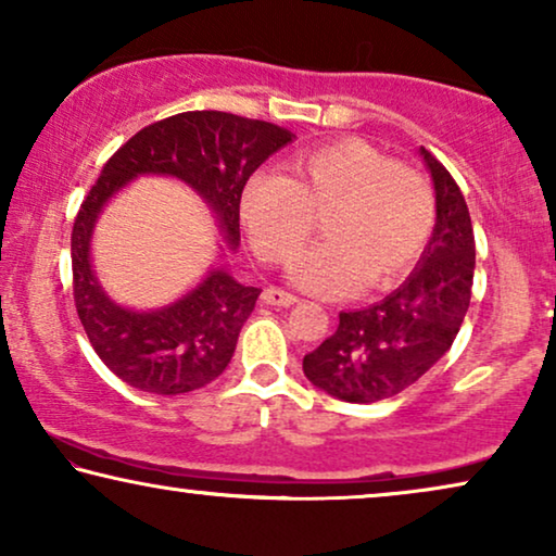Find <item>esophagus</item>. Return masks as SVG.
Masks as SVG:
<instances>
[{
  "instance_id": "obj_1",
  "label": "esophagus",
  "mask_w": 556,
  "mask_h": 556,
  "mask_svg": "<svg viewBox=\"0 0 556 556\" xmlns=\"http://www.w3.org/2000/svg\"><path fill=\"white\" fill-rule=\"evenodd\" d=\"M262 300L266 302V305H277V307H290L298 302V298L290 292L279 290V287H266V290L262 292Z\"/></svg>"
}]
</instances>
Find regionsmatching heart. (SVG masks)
Returning a JSON list of instances; mask_svg holds the SVG:
<instances>
[{
  "label": "heart",
  "mask_w": 556,
  "mask_h": 556,
  "mask_svg": "<svg viewBox=\"0 0 556 556\" xmlns=\"http://www.w3.org/2000/svg\"><path fill=\"white\" fill-rule=\"evenodd\" d=\"M290 177L256 173L241 192V224L266 264L292 262L320 216V243L292 266L323 298L383 290L412 269L434 228L427 177L366 139H332L292 154Z\"/></svg>",
  "instance_id": "b5f03b06"
}]
</instances>
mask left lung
<instances>
[{
    "label": "left lung",
    "mask_w": 556,
    "mask_h": 556,
    "mask_svg": "<svg viewBox=\"0 0 556 556\" xmlns=\"http://www.w3.org/2000/svg\"><path fill=\"white\" fill-rule=\"evenodd\" d=\"M425 162L438 192V224L419 266L387 300L338 315V330L302 358L325 394L374 404L409 389L450 351L465 320L476 271L468 203L440 160Z\"/></svg>",
    "instance_id": "1"
}]
</instances>
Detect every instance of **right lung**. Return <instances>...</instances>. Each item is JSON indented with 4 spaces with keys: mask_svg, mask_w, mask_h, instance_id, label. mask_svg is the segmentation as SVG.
Returning <instances> with one entry per match:
<instances>
[{
    "mask_svg": "<svg viewBox=\"0 0 556 556\" xmlns=\"http://www.w3.org/2000/svg\"><path fill=\"white\" fill-rule=\"evenodd\" d=\"M287 142L292 135L277 124L226 111H185L137 131L103 165L73 220V300L96 355L129 387L175 396L218 379L262 290L216 269L169 307H118L91 269V231L103 203L137 175H173L201 192L236 249L243 185Z\"/></svg>",
    "mask_w": 556,
    "mask_h": 556,
    "instance_id": "1",
    "label": "right lung"
}]
</instances>
